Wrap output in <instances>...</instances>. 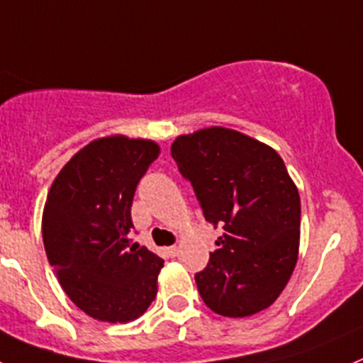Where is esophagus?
<instances>
[{
	"instance_id": "34e87169",
	"label": "esophagus",
	"mask_w": 363,
	"mask_h": 363,
	"mask_svg": "<svg viewBox=\"0 0 363 363\" xmlns=\"http://www.w3.org/2000/svg\"><path fill=\"white\" fill-rule=\"evenodd\" d=\"M165 251H167V255H169V257H171V258H174L176 255L179 253V247H178V246H171V247H167V250H165Z\"/></svg>"
}]
</instances>
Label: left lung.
Listing matches in <instances>:
<instances>
[{
    "mask_svg": "<svg viewBox=\"0 0 363 363\" xmlns=\"http://www.w3.org/2000/svg\"><path fill=\"white\" fill-rule=\"evenodd\" d=\"M171 155L205 219L224 230L219 250L194 276L205 305L224 317L271 306L296 267L301 226L299 192L281 157L220 126L179 135Z\"/></svg>",
    "mask_w": 363,
    "mask_h": 363,
    "instance_id": "8db88e82",
    "label": "left lung"
}]
</instances>
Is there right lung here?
Masks as SVG:
<instances>
[{"mask_svg": "<svg viewBox=\"0 0 363 363\" xmlns=\"http://www.w3.org/2000/svg\"><path fill=\"white\" fill-rule=\"evenodd\" d=\"M153 140H92L62 167L43 213L48 260L72 303L105 323L143 315L157 296L164 260L132 244V203L157 160Z\"/></svg>", "mask_w": 363, "mask_h": 363, "instance_id": "1", "label": "right lung"}]
</instances>
